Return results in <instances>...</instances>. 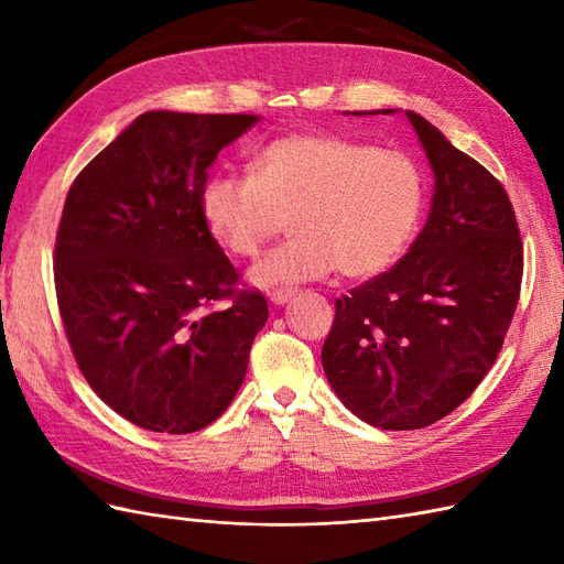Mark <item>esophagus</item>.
Listing matches in <instances>:
<instances>
[{"label":"esophagus","mask_w":564,"mask_h":564,"mask_svg":"<svg viewBox=\"0 0 564 564\" xmlns=\"http://www.w3.org/2000/svg\"><path fill=\"white\" fill-rule=\"evenodd\" d=\"M293 297V291L291 289H275V291H271L269 293V301L273 303V305H283V303H289Z\"/></svg>","instance_id":"obj_1"}]
</instances>
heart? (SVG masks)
Wrapping results in <instances>:
<instances>
[{
	"instance_id": "obj_1",
	"label": "heart",
	"mask_w": 564,
	"mask_h": 564,
	"mask_svg": "<svg viewBox=\"0 0 564 564\" xmlns=\"http://www.w3.org/2000/svg\"><path fill=\"white\" fill-rule=\"evenodd\" d=\"M254 176L215 174L200 191L210 232L239 259H257L285 223L293 237L251 271L259 285L388 271L419 232L426 178L406 152L329 133L271 140Z\"/></svg>"
}]
</instances>
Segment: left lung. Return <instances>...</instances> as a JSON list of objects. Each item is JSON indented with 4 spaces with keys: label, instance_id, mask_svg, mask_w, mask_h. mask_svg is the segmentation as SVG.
Here are the masks:
<instances>
[{
    "label": "left lung",
    "instance_id": "1",
    "mask_svg": "<svg viewBox=\"0 0 564 564\" xmlns=\"http://www.w3.org/2000/svg\"><path fill=\"white\" fill-rule=\"evenodd\" d=\"M406 118L436 174L429 220L390 271L337 297L322 346L339 400L392 431L424 429L470 398L497 361L523 279L517 213L499 178L419 113Z\"/></svg>",
    "mask_w": 564,
    "mask_h": 564
}]
</instances>
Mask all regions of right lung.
<instances>
[{"instance_id":"obj_1","label":"right lung","mask_w":564,"mask_h":564,"mask_svg":"<svg viewBox=\"0 0 564 564\" xmlns=\"http://www.w3.org/2000/svg\"><path fill=\"white\" fill-rule=\"evenodd\" d=\"M254 123L148 111L67 191L53 254L59 317L91 390L135 426L194 434L245 380L269 303L215 242L200 191L218 152Z\"/></svg>"}]
</instances>
